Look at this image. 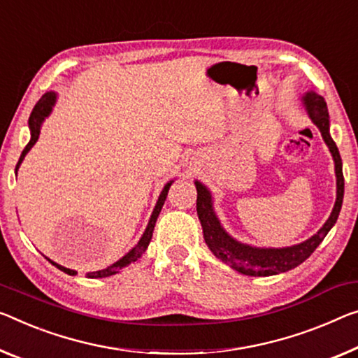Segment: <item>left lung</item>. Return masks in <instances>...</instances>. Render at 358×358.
I'll return each mask as SVG.
<instances>
[{
  "label": "left lung",
  "instance_id": "1",
  "mask_svg": "<svg viewBox=\"0 0 358 358\" xmlns=\"http://www.w3.org/2000/svg\"><path fill=\"white\" fill-rule=\"evenodd\" d=\"M302 103L312 123L317 126L318 131L331 152L334 162V174H336V201H334L333 211L323 224V227L315 235L307 238L302 243L285 246V248H259L248 243H241L234 238L227 230L222 227L216 211L213 206V195L210 189L200 180H195L196 187V214L203 227V236L208 248L217 259L227 264L236 272L250 275V277H268L282 272H288L291 268L298 267L309 257L318 245L322 243L327 234L338 221L341 206L344 198V176L343 162L336 144H334L331 134H329V115L325 99L317 92L309 91L302 96Z\"/></svg>",
  "mask_w": 358,
  "mask_h": 358
}]
</instances>
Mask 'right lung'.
<instances>
[{
  "instance_id": "1",
  "label": "right lung",
  "mask_w": 358,
  "mask_h": 358,
  "mask_svg": "<svg viewBox=\"0 0 358 358\" xmlns=\"http://www.w3.org/2000/svg\"><path fill=\"white\" fill-rule=\"evenodd\" d=\"M56 101H57V94H56V92L49 91V92H46V94H43V97L40 99V101L36 102V106L33 107V112H31L30 118H29L30 141H29V144L25 145L24 152H22V155H20V158H19V163L15 164V174H17L20 164H22V162H24V158H25L27 153H29L30 148L36 144L38 137H40V131H41L43 122H45V120L49 117V115H51L52 107H54V103H56ZM173 182H174V180H169V182L163 187L162 194H160V196H158L157 205H155V208H153V211H152L150 221H148L147 227H145V230H144V234H142L141 240L137 241V245L134 246V248L129 250V251L126 252V255L122 257V259H118L117 262H113L112 266H108L107 268H102V271L90 272V273H87V277H90V278H103V277H110V275L118 273L120 271H122L123 267H128L129 264H133V262H136L137 259H139V257L142 256V252H144V251L147 250L148 243H150L152 235H153V229H155V222H157V219H158V214H160V211H162V208H163V205H164V200H166V196H168V190H169V187H171ZM49 262H51L52 266H56V267L59 268V271H62V272L69 273V275H76V271H71V268H67V267H64V266H59L57 262H54V261H51V259H49Z\"/></svg>"
}]
</instances>
